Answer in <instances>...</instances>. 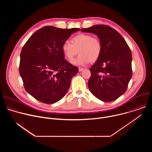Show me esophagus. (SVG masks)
<instances>
[{"label": "esophagus", "mask_w": 152, "mask_h": 152, "mask_svg": "<svg viewBox=\"0 0 152 152\" xmlns=\"http://www.w3.org/2000/svg\"><path fill=\"white\" fill-rule=\"evenodd\" d=\"M83 69H84L83 68H80V67H79V72H82Z\"/></svg>", "instance_id": "esophagus-1"}]
</instances>
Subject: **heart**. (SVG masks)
Masks as SVG:
<instances>
[{
    "label": "heart",
    "mask_w": 152,
    "mask_h": 152,
    "mask_svg": "<svg viewBox=\"0 0 152 152\" xmlns=\"http://www.w3.org/2000/svg\"><path fill=\"white\" fill-rule=\"evenodd\" d=\"M62 51L66 58L72 61L78 53L77 58L72 61L76 66H85L90 61H96L102 52V44L99 38L88 34H80L72 38V43L64 41L61 46Z\"/></svg>",
    "instance_id": "obj_1"
}]
</instances>
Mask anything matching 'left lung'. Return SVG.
I'll return each mask as SVG.
<instances>
[{"mask_svg": "<svg viewBox=\"0 0 152 152\" xmlns=\"http://www.w3.org/2000/svg\"><path fill=\"white\" fill-rule=\"evenodd\" d=\"M81 31L97 35L102 52L90 70L88 88L103 102L116 100L126 91L132 75V53L124 38L114 29L97 25Z\"/></svg>", "mask_w": 152, "mask_h": 152, "instance_id": "obj_1", "label": "left lung"}]
</instances>
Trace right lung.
<instances>
[{
	"label": "right lung",
	"instance_id": "1",
	"mask_svg": "<svg viewBox=\"0 0 152 152\" xmlns=\"http://www.w3.org/2000/svg\"><path fill=\"white\" fill-rule=\"evenodd\" d=\"M78 31L46 26L32 35L21 49L19 73L26 91L38 101L52 104L66 94L78 68L64 59L61 46Z\"/></svg>",
	"mask_w": 152,
	"mask_h": 152
}]
</instances>
